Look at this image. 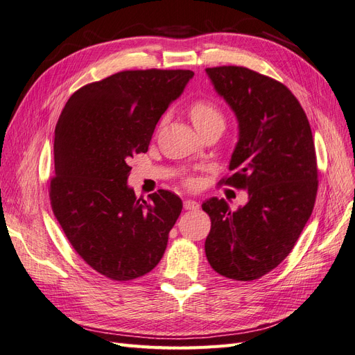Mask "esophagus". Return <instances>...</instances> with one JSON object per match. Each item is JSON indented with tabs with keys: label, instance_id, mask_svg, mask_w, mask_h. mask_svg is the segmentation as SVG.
<instances>
[{
	"label": "esophagus",
	"instance_id": "1",
	"mask_svg": "<svg viewBox=\"0 0 355 355\" xmlns=\"http://www.w3.org/2000/svg\"><path fill=\"white\" fill-rule=\"evenodd\" d=\"M198 207H200V204H198L196 200L187 198V200L184 201V209H185V210H197Z\"/></svg>",
	"mask_w": 355,
	"mask_h": 355
}]
</instances>
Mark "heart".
<instances>
[{
	"mask_svg": "<svg viewBox=\"0 0 355 355\" xmlns=\"http://www.w3.org/2000/svg\"><path fill=\"white\" fill-rule=\"evenodd\" d=\"M189 116L197 130H202V128L210 125L225 124L223 112L216 103L209 99H200L192 103L189 108Z\"/></svg>",
	"mask_w": 355,
	"mask_h": 355,
	"instance_id": "heart-1",
	"label": "heart"
}]
</instances>
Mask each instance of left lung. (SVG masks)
Returning a JSON list of instances; mask_svg holds the SVG:
<instances>
[{
	"label": "left lung",
	"instance_id": "obj_1",
	"mask_svg": "<svg viewBox=\"0 0 355 355\" xmlns=\"http://www.w3.org/2000/svg\"><path fill=\"white\" fill-rule=\"evenodd\" d=\"M214 90L239 121L223 182L249 192L231 210L223 198L202 202L211 228L206 256L218 274L252 282L292 252L314 209L318 170L315 146L302 106L284 84L243 67L207 68Z\"/></svg>",
	"mask_w": 355,
	"mask_h": 355
}]
</instances>
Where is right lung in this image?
I'll use <instances>...</instances> for the list:
<instances>
[{"label":"right lung","mask_w":355,"mask_h":355,"mask_svg":"<svg viewBox=\"0 0 355 355\" xmlns=\"http://www.w3.org/2000/svg\"><path fill=\"white\" fill-rule=\"evenodd\" d=\"M192 77L188 69L118 72L75 92L59 116L51 209L81 259L111 280L148 274L166 252L182 200L164 189L136 198L128 161L148 151Z\"/></svg>","instance_id":"add662e5"}]
</instances>
